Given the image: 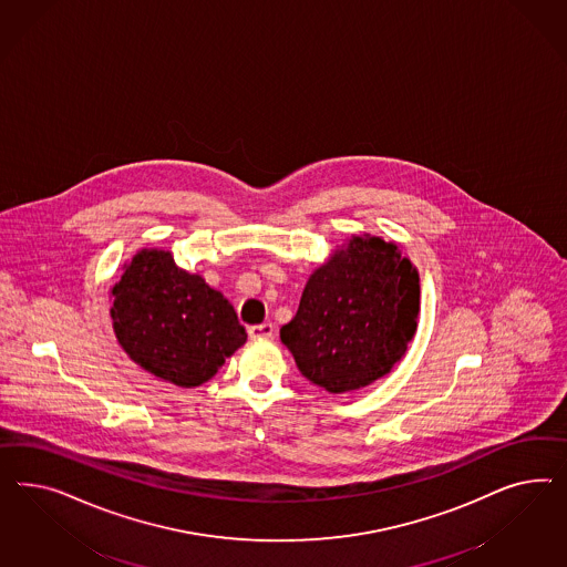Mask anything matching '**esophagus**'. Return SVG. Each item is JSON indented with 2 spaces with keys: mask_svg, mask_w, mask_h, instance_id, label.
Listing matches in <instances>:
<instances>
[{
  "mask_svg": "<svg viewBox=\"0 0 567 567\" xmlns=\"http://www.w3.org/2000/svg\"><path fill=\"white\" fill-rule=\"evenodd\" d=\"M249 337H251V339H272V337H275V327H272L270 322L249 327Z\"/></svg>",
  "mask_w": 567,
  "mask_h": 567,
  "instance_id": "esophagus-1",
  "label": "esophagus"
}]
</instances>
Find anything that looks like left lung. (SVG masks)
Wrapping results in <instances>:
<instances>
[{"label": "left lung", "instance_id": "1", "mask_svg": "<svg viewBox=\"0 0 567 567\" xmlns=\"http://www.w3.org/2000/svg\"><path fill=\"white\" fill-rule=\"evenodd\" d=\"M420 278L395 243L355 237L309 276L280 328L299 372L328 393L368 386L408 351L417 328Z\"/></svg>", "mask_w": 567, "mask_h": 567}]
</instances>
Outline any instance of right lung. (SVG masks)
I'll use <instances>...</instances> for the list:
<instances>
[{
  "mask_svg": "<svg viewBox=\"0 0 567 567\" xmlns=\"http://www.w3.org/2000/svg\"><path fill=\"white\" fill-rule=\"evenodd\" d=\"M116 339L154 377L190 389L207 382L247 341L237 311L171 251L143 249L112 289Z\"/></svg>",
  "mask_w": 567,
  "mask_h": 567,
  "instance_id": "right-lung-1",
  "label": "right lung"
}]
</instances>
